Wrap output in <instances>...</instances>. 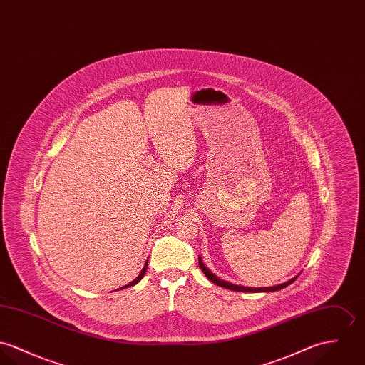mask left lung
Returning a JSON list of instances; mask_svg holds the SVG:
<instances>
[{"label":"left lung","mask_w":365,"mask_h":365,"mask_svg":"<svg viewBox=\"0 0 365 365\" xmlns=\"http://www.w3.org/2000/svg\"><path fill=\"white\" fill-rule=\"evenodd\" d=\"M199 266H200L202 273L205 274V277H207L210 282H212V283L217 284V285H220V287H224V288L232 289V291H242V292H269V291H277V289H282L284 287L289 285L292 282H295V279H297V277H294V279L288 280L287 283L280 284V285L263 287V288H250V287H243V285H237V284L227 283V282H224L222 279L217 277L215 274H212V273H211V272L204 266L202 257H199Z\"/></svg>","instance_id":"8db88e82"}]
</instances>
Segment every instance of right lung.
Segmentation results:
<instances>
[{
  "instance_id": "1",
  "label": "right lung",
  "mask_w": 365,
  "mask_h": 365,
  "mask_svg": "<svg viewBox=\"0 0 365 365\" xmlns=\"http://www.w3.org/2000/svg\"><path fill=\"white\" fill-rule=\"evenodd\" d=\"M147 266H148V262L144 264V267H143V270H141V273H140V276L135 279V280H133L131 283L127 284V285H124V287H122V288H125V287H131V285H134V284L138 283L143 277H144V274H145V272H147Z\"/></svg>"
}]
</instances>
